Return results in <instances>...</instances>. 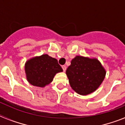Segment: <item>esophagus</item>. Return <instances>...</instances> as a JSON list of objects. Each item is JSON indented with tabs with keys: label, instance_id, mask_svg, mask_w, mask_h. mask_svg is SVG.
Listing matches in <instances>:
<instances>
[{
	"label": "esophagus",
	"instance_id": "1",
	"mask_svg": "<svg viewBox=\"0 0 125 125\" xmlns=\"http://www.w3.org/2000/svg\"><path fill=\"white\" fill-rule=\"evenodd\" d=\"M62 69H63L64 72H65V71H66V66H62Z\"/></svg>",
	"mask_w": 125,
	"mask_h": 125
}]
</instances>
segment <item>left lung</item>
Listing matches in <instances>:
<instances>
[{
    "label": "left lung",
    "instance_id": "1",
    "mask_svg": "<svg viewBox=\"0 0 125 125\" xmlns=\"http://www.w3.org/2000/svg\"><path fill=\"white\" fill-rule=\"evenodd\" d=\"M70 86L75 92L85 96L98 89L106 76V70L96 58L76 56L66 71Z\"/></svg>",
    "mask_w": 125,
    "mask_h": 125
}]
</instances>
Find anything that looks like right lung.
<instances>
[{
    "mask_svg": "<svg viewBox=\"0 0 125 125\" xmlns=\"http://www.w3.org/2000/svg\"><path fill=\"white\" fill-rule=\"evenodd\" d=\"M24 69L28 82L40 88L50 84L56 74L62 72L57 59L46 54L28 59Z\"/></svg>",
    "mask_w": 125,
    "mask_h": 125,
    "instance_id": "right-lung-1",
    "label": "right lung"
}]
</instances>
